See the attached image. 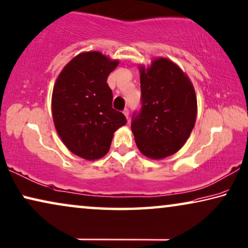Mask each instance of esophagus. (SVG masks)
<instances>
[{
	"instance_id": "obj_1",
	"label": "esophagus",
	"mask_w": 248,
	"mask_h": 248,
	"mask_svg": "<svg viewBox=\"0 0 248 248\" xmlns=\"http://www.w3.org/2000/svg\"><path fill=\"white\" fill-rule=\"evenodd\" d=\"M123 113H124L125 117H126L127 120H128V116H130V112H128V109H127V108H125V109L123 110Z\"/></svg>"
}]
</instances>
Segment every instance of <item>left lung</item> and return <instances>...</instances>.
<instances>
[{"instance_id":"left-lung-1","label":"left lung","mask_w":248,"mask_h":248,"mask_svg":"<svg viewBox=\"0 0 248 248\" xmlns=\"http://www.w3.org/2000/svg\"><path fill=\"white\" fill-rule=\"evenodd\" d=\"M141 73V109L131 128L139 150L150 159H163L182 148L197 117L193 86L177 64L155 59Z\"/></svg>"}]
</instances>
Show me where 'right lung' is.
I'll return each instance as SVG.
<instances>
[{
  "label": "right lung",
  "instance_id": "obj_1",
  "mask_svg": "<svg viewBox=\"0 0 248 248\" xmlns=\"http://www.w3.org/2000/svg\"><path fill=\"white\" fill-rule=\"evenodd\" d=\"M117 64L100 52H82L57 78L52 92L56 130L64 145L82 159L103 157L114 132L126 124L124 114L113 108V93L106 82Z\"/></svg>",
  "mask_w": 248,
  "mask_h": 248
}]
</instances>
